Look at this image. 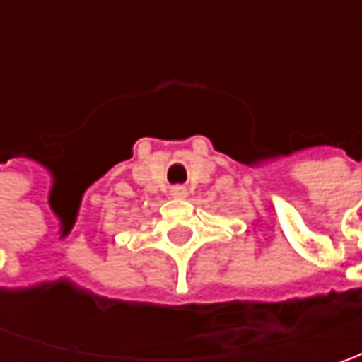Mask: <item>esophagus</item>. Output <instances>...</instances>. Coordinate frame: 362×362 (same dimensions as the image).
Returning <instances> with one entry per match:
<instances>
[{"label":"esophagus","mask_w":362,"mask_h":362,"mask_svg":"<svg viewBox=\"0 0 362 362\" xmlns=\"http://www.w3.org/2000/svg\"><path fill=\"white\" fill-rule=\"evenodd\" d=\"M169 193H171L173 197H179V199H181V197H187V189L183 187V185H175V187H171Z\"/></svg>","instance_id":"34e87169"}]
</instances>
